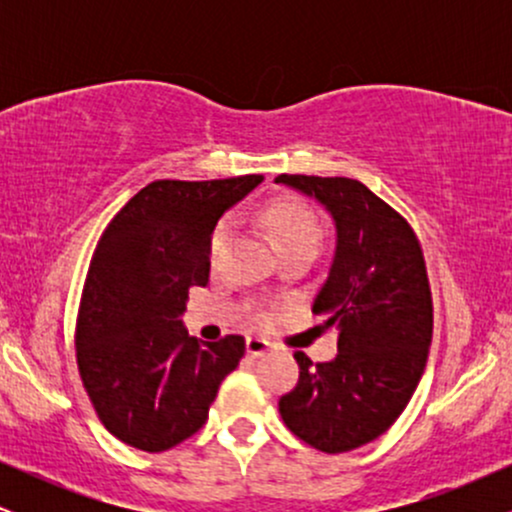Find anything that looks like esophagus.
Segmentation results:
<instances>
[{"instance_id":"1","label":"esophagus","mask_w":512,"mask_h":512,"mask_svg":"<svg viewBox=\"0 0 512 512\" xmlns=\"http://www.w3.org/2000/svg\"><path fill=\"white\" fill-rule=\"evenodd\" d=\"M245 349H248V354L250 356H264L267 354L269 349H272V344L267 342V339H262V337H248L245 339Z\"/></svg>"}]
</instances>
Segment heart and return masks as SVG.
<instances>
[{
  "label": "heart",
  "instance_id": "heart-1",
  "mask_svg": "<svg viewBox=\"0 0 512 512\" xmlns=\"http://www.w3.org/2000/svg\"><path fill=\"white\" fill-rule=\"evenodd\" d=\"M264 223H267L269 233H272L276 248H289V245L296 243H315L320 238V231H317V221L313 219L308 209L303 204L296 202H276L267 209L264 214ZM228 223H221L216 228L214 238H211V255H219L223 248V240H226Z\"/></svg>",
  "mask_w": 512,
  "mask_h": 512
}]
</instances>
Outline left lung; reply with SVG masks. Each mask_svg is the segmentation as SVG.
Wrapping results in <instances>:
<instances>
[{
  "instance_id": "obj_1",
  "label": "left lung",
  "mask_w": 512,
  "mask_h": 512,
  "mask_svg": "<svg viewBox=\"0 0 512 512\" xmlns=\"http://www.w3.org/2000/svg\"><path fill=\"white\" fill-rule=\"evenodd\" d=\"M279 185L315 199L334 223V255L313 313L337 330V356L310 361L279 414L322 452H349L395 424L424 375L433 303L421 245L390 204L363 182L279 175Z\"/></svg>"
}]
</instances>
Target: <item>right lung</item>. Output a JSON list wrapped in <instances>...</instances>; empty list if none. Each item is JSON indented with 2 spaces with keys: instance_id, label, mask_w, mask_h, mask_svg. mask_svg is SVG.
Returning a JSON list of instances; mask_svg holds the SVG:
<instances>
[{
  "instance_id": "1",
  "label": "right lung",
  "mask_w": 512,
  "mask_h": 512,
  "mask_svg": "<svg viewBox=\"0 0 512 512\" xmlns=\"http://www.w3.org/2000/svg\"><path fill=\"white\" fill-rule=\"evenodd\" d=\"M262 175L156 180L117 211L88 267L76 361L103 426L163 452L195 436L245 339L197 342L182 322L190 286H207L211 236Z\"/></svg>"
}]
</instances>
